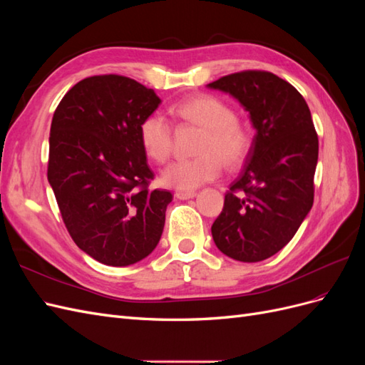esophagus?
<instances>
[{"label": "esophagus", "instance_id": "1", "mask_svg": "<svg viewBox=\"0 0 365 365\" xmlns=\"http://www.w3.org/2000/svg\"><path fill=\"white\" fill-rule=\"evenodd\" d=\"M175 196L178 197V200H190V197L196 196V193L195 192H176Z\"/></svg>", "mask_w": 365, "mask_h": 365}]
</instances>
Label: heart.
I'll return each instance as SVG.
<instances>
[{
    "label": "heart",
    "instance_id": "b5f03b06",
    "mask_svg": "<svg viewBox=\"0 0 365 365\" xmlns=\"http://www.w3.org/2000/svg\"><path fill=\"white\" fill-rule=\"evenodd\" d=\"M172 115L184 125L202 128L204 134L197 143L200 157L178 160L164 169L161 181L173 189L190 190L220 173V160L227 168H235L248 155L252 137L247 125L235 117L225 101L212 94H197L170 108ZM140 145L146 155L155 163L168 161L172 152V126L161 114H149L138 128Z\"/></svg>",
    "mask_w": 365,
    "mask_h": 365
}]
</instances>
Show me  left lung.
<instances>
[{
    "label": "left lung",
    "instance_id": "left-lung-1",
    "mask_svg": "<svg viewBox=\"0 0 365 365\" xmlns=\"http://www.w3.org/2000/svg\"><path fill=\"white\" fill-rule=\"evenodd\" d=\"M250 113L256 129L245 165L212 225L216 247L239 262H260L294 237L314 204L318 135L303 96L269 71L247 70L208 83Z\"/></svg>",
    "mask_w": 365,
    "mask_h": 365
}]
</instances>
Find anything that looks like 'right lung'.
<instances>
[{"label": "right lung", "mask_w": 365, "mask_h": 365, "mask_svg": "<svg viewBox=\"0 0 365 365\" xmlns=\"http://www.w3.org/2000/svg\"><path fill=\"white\" fill-rule=\"evenodd\" d=\"M161 98L118 74L91 76L63 96L51 120L48 182L74 244L109 267L148 257L163 235L168 190L140 145L141 120Z\"/></svg>", "instance_id": "add662e5"}]
</instances>
